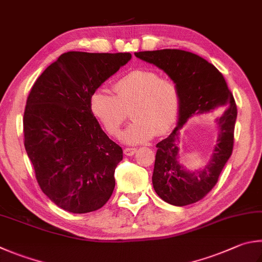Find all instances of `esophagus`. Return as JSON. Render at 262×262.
Instances as JSON below:
<instances>
[{"label":"esophagus","instance_id":"34e87169","mask_svg":"<svg viewBox=\"0 0 262 262\" xmlns=\"http://www.w3.org/2000/svg\"><path fill=\"white\" fill-rule=\"evenodd\" d=\"M136 151H137L136 147H126V149L123 150V154L126 156H133L136 154Z\"/></svg>","mask_w":262,"mask_h":262}]
</instances>
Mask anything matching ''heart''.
Returning <instances> with one entry per match:
<instances>
[{
    "instance_id": "1",
    "label": "heart",
    "mask_w": 262,
    "mask_h": 262,
    "mask_svg": "<svg viewBox=\"0 0 262 262\" xmlns=\"http://www.w3.org/2000/svg\"><path fill=\"white\" fill-rule=\"evenodd\" d=\"M115 96L97 90L90 97V111L110 136L117 137L132 108L134 118L122 135L126 143H143L168 132L177 121L181 94L173 80L150 70H134L113 84Z\"/></svg>"
}]
</instances>
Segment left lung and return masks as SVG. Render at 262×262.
Segmentation results:
<instances>
[{"label": "left lung", "instance_id": "1", "mask_svg": "<svg viewBox=\"0 0 262 262\" xmlns=\"http://www.w3.org/2000/svg\"><path fill=\"white\" fill-rule=\"evenodd\" d=\"M137 58L163 70L178 84L181 94L179 121L168 137L157 144L152 184L157 194L170 205L185 206L201 201L216 184L234 147L237 106L221 72L192 52L163 49L135 52ZM219 107L225 111L218 119V141L204 168L189 171L178 161V133L196 114Z\"/></svg>", "mask_w": 262, "mask_h": 262}]
</instances>
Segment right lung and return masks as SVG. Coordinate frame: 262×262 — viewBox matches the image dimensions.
I'll use <instances>...</instances> for the list:
<instances>
[{
	"instance_id": "add662e5",
	"label": "right lung",
	"mask_w": 262,
	"mask_h": 262,
	"mask_svg": "<svg viewBox=\"0 0 262 262\" xmlns=\"http://www.w3.org/2000/svg\"><path fill=\"white\" fill-rule=\"evenodd\" d=\"M130 58L129 52H65L28 95L24 144L41 190L65 211L94 212L113 192L122 149L93 116L90 97Z\"/></svg>"
}]
</instances>
